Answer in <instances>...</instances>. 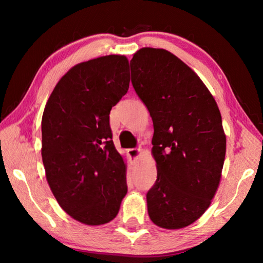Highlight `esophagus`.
I'll use <instances>...</instances> for the list:
<instances>
[{"mask_svg": "<svg viewBox=\"0 0 263 263\" xmlns=\"http://www.w3.org/2000/svg\"><path fill=\"white\" fill-rule=\"evenodd\" d=\"M127 154H128V157H130L133 160V161H136L137 158L139 157V154H140V148H130V149H127Z\"/></svg>", "mask_w": 263, "mask_h": 263, "instance_id": "34e87169", "label": "esophagus"}]
</instances>
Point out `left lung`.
Returning a JSON list of instances; mask_svg holds the SVG:
<instances>
[{
    "mask_svg": "<svg viewBox=\"0 0 263 263\" xmlns=\"http://www.w3.org/2000/svg\"><path fill=\"white\" fill-rule=\"evenodd\" d=\"M130 67L154 127L149 218L163 229L185 228L206 211L219 184L226 153L220 111L197 74L171 52L141 48Z\"/></svg>",
    "mask_w": 263,
    "mask_h": 263,
    "instance_id": "1",
    "label": "left lung"
}]
</instances>
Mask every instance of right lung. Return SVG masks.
Returning a JSON list of instances; mask_svg holds the SVG:
<instances>
[{"label": "right lung", "mask_w": 263, "mask_h": 263, "mask_svg": "<svg viewBox=\"0 0 263 263\" xmlns=\"http://www.w3.org/2000/svg\"><path fill=\"white\" fill-rule=\"evenodd\" d=\"M128 84L124 55L81 62L61 78L44 110L42 157L48 185L64 211L83 224L112 220L127 193L109 115Z\"/></svg>", "instance_id": "obj_1"}]
</instances>
